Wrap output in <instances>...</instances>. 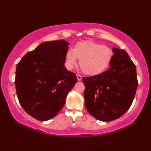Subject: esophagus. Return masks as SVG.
Masks as SVG:
<instances>
[{
	"mask_svg": "<svg viewBox=\"0 0 151 151\" xmlns=\"http://www.w3.org/2000/svg\"><path fill=\"white\" fill-rule=\"evenodd\" d=\"M82 77L80 75H77V79H78V81H80V80H82Z\"/></svg>",
	"mask_w": 151,
	"mask_h": 151,
	"instance_id": "34e87169",
	"label": "esophagus"
}]
</instances>
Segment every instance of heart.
I'll use <instances>...</instances> for the list:
<instances>
[{"label":"heart","instance_id":"b5f03b06","mask_svg":"<svg viewBox=\"0 0 151 151\" xmlns=\"http://www.w3.org/2000/svg\"><path fill=\"white\" fill-rule=\"evenodd\" d=\"M113 51L110 47L93 40H82L66 51L65 66L72 70L80 59V66L86 75L96 76L104 71L110 65Z\"/></svg>","mask_w":151,"mask_h":151}]
</instances>
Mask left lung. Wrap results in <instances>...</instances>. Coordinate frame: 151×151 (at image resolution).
I'll list each match as a JSON object with an SVG mask.
<instances>
[{
  "mask_svg": "<svg viewBox=\"0 0 151 151\" xmlns=\"http://www.w3.org/2000/svg\"><path fill=\"white\" fill-rule=\"evenodd\" d=\"M112 50L114 54L106 71L82 78L86 110L102 122L122 116L132 104L137 87L135 64L124 49Z\"/></svg>",
  "mask_w": 151,
  "mask_h": 151,
  "instance_id": "obj_1",
  "label": "left lung"
}]
</instances>
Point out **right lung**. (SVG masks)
I'll return each mask as SVG.
<instances>
[{
    "label": "right lung",
    "instance_id": "obj_1",
    "mask_svg": "<svg viewBox=\"0 0 151 151\" xmlns=\"http://www.w3.org/2000/svg\"><path fill=\"white\" fill-rule=\"evenodd\" d=\"M68 45L64 40L42 42L27 53L16 66L18 100L24 110L38 120L56 116L78 81L76 74L65 67Z\"/></svg>",
    "mask_w": 151,
    "mask_h": 151
}]
</instances>
